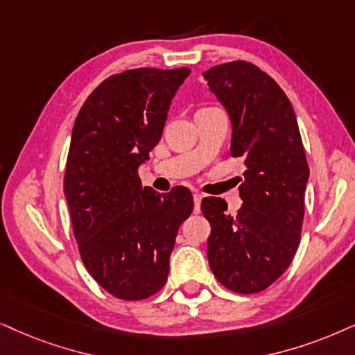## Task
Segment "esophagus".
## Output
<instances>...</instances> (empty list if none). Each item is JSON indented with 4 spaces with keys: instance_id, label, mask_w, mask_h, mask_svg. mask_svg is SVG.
I'll use <instances>...</instances> for the list:
<instances>
[{
    "instance_id": "esophagus-1",
    "label": "esophagus",
    "mask_w": 355,
    "mask_h": 355,
    "mask_svg": "<svg viewBox=\"0 0 355 355\" xmlns=\"http://www.w3.org/2000/svg\"><path fill=\"white\" fill-rule=\"evenodd\" d=\"M201 200H203V195L201 193H193V201H195V213H200L201 209Z\"/></svg>"
}]
</instances>
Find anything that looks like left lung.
I'll return each mask as SVG.
<instances>
[{
  "instance_id": "left-lung-1",
  "label": "left lung",
  "mask_w": 355,
  "mask_h": 355,
  "mask_svg": "<svg viewBox=\"0 0 355 355\" xmlns=\"http://www.w3.org/2000/svg\"><path fill=\"white\" fill-rule=\"evenodd\" d=\"M203 77L230 114L231 155L245 165L236 216L221 198L201 201L211 224L208 262L226 288L259 293L284 275L300 244L309 168L297 116L275 80L249 62L216 65Z\"/></svg>"
}]
</instances>
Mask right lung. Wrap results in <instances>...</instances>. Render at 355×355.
<instances>
[{
    "mask_svg": "<svg viewBox=\"0 0 355 355\" xmlns=\"http://www.w3.org/2000/svg\"><path fill=\"white\" fill-rule=\"evenodd\" d=\"M188 75L187 67L111 75L75 119L64 193L85 267L116 298L136 302L162 288L178 227L193 211L187 187L160 195L137 173Z\"/></svg>",
    "mask_w": 355,
    "mask_h": 355,
    "instance_id": "right-lung-1",
    "label": "right lung"
}]
</instances>
